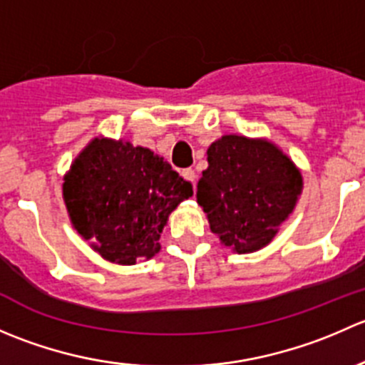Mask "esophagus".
Listing matches in <instances>:
<instances>
[{
	"label": "esophagus",
	"instance_id": "34e87169",
	"mask_svg": "<svg viewBox=\"0 0 365 365\" xmlns=\"http://www.w3.org/2000/svg\"><path fill=\"white\" fill-rule=\"evenodd\" d=\"M182 176L187 180V182L192 183V187H196V173H194L192 169H183Z\"/></svg>",
	"mask_w": 365,
	"mask_h": 365
}]
</instances>
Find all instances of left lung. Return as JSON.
I'll return each mask as SVG.
<instances>
[{"label": "left lung", "mask_w": 365, "mask_h": 365, "mask_svg": "<svg viewBox=\"0 0 365 365\" xmlns=\"http://www.w3.org/2000/svg\"><path fill=\"white\" fill-rule=\"evenodd\" d=\"M206 160L196 197L212 233L238 254L267 247L298 203L300 169L275 143L237 134L213 141Z\"/></svg>", "instance_id": "obj_1"}]
</instances>
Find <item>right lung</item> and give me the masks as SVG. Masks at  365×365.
Here are the masks:
<instances>
[{
  "instance_id": "right-lung-1",
  "label": "right lung",
  "mask_w": 365,
  "mask_h": 365,
  "mask_svg": "<svg viewBox=\"0 0 365 365\" xmlns=\"http://www.w3.org/2000/svg\"><path fill=\"white\" fill-rule=\"evenodd\" d=\"M192 185L152 150L125 139L93 138L63 176L73 230L116 264L152 259L169 215Z\"/></svg>"
}]
</instances>
